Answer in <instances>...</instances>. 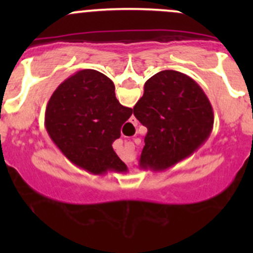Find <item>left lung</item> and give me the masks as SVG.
<instances>
[{
  "instance_id": "obj_1",
  "label": "left lung",
  "mask_w": 253,
  "mask_h": 253,
  "mask_svg": "<svg viewBox=\"0 0 253 253\" xmlns=\"http://www.w3.org/2000/svg\"><path fill=\"white\" fill-rule=\"evenodd\" d=\"M133 115L147 127L139 168L163 171L186 159L213 129L211 101L197 82L185 73L165 70L150 77Z\"/></svg>"
}]
</instances>
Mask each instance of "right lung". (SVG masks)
Returning a JSON list of instances; mask_svg holds the SVG:
<instances>
[{
    "mask_svg": "<svg viewBox=\"0 0 253 253\" xmlns=\"http://www.w3.org/2000/svg\"><path fill=\"white\" fill-rule=\"evenodd\" d=\"M132 109L115 96L110 78L95 70L76 72L56 88L45 111V127L58 149L77 167L94 175L126 172L112 149Z\"/></svg>",
    "mask_w": 253,
    "mask_h": 253,
    "instance_id": "add662e5",
    "label": "right lung"
}]
</instances>
